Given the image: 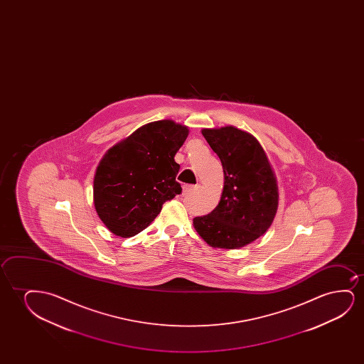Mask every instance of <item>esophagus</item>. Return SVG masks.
<instances>
[{"label":"esophagus","mask_w":364,"mask_h":364,"mask_svg":"<svg viewBox=\"0 0 364 364\" xmlns=\"http://www.w3.org/2000/svg\"><path fill=\"white\" fill-rule=\"evenodd\" d=\"M196 189H198L196 185H184L183 193H184V195L193 194Z\"/></svg>","instance_id":"34e87169"}]
</instances>
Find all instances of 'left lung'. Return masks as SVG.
Returning a JSON list of instances; mask_svg holds the SVG:
<instances>
[{
    "instance_id": "obj_1",
    "label": "left lung",
    "mask_w": 364,
    "mask_h": 364,
    "mask_svg": "<svg viewBox=\"0 0 364 364\" xmlns=\"http://www.w3.org/2000/svg\"><path fill=\"white\" fill-rule=\"evenodd\" d=\"M224 170V190L210 214L194 219V228L213 247L239 249L269 229L279 205L274 171L262 146L235 127L203 129Z\"/></svg>"
}]
</instances>
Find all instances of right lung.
Here are the masks:
<instances>
[{"mask_svg": "<svg viewBox=\"0 0 364 364\" xmlns=\"http://www.w3.org/2000/svg\"><path fill=\"white\" fill-rule=\"evenodd\" d=\"M188 134L185 125L158 120L107 151L95 171L93 196L97 214L113 234H139L165 201L181 194L174 156Z\"/></svg>", "mask_w": 364, "mask_h": 364, "instance_id": "add662e5", "label": "right lung"}]
</instances>
